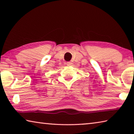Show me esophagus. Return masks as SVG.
Returning <instances> with one entry per match:
<instances>
[{"label":"esophagus","mask_w":134,"mask_h":134,"mask_svg":"<svg viewBox=\"0 0 134 134\" xmlns=\"http://www.w3.org/2000/svg\"><path fill=\"white\" fill-rule=\"evenodd\" d=\"M72 63L71 62H67V65H69V66H70V65H72Z\"/></svg>","instance_id":"esophagus-1"}]
</instances>
